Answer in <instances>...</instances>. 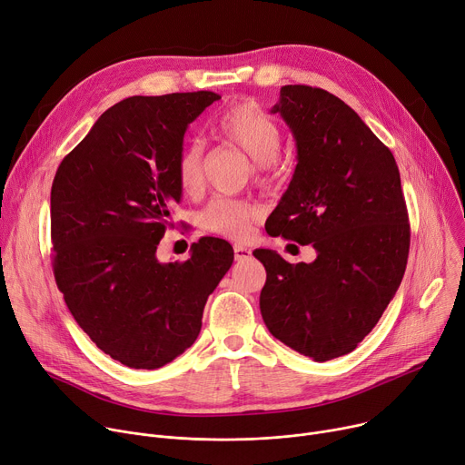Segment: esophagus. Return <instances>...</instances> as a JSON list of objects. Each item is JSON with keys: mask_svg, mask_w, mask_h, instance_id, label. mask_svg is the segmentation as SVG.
<instances>
[{"mask_svg": "<svg viewBox=\"0 0 465 465\" xmlns=\"http://www.w3.org/2000/svg\"><path fill=\"white\" fill-rule=\"evenodd\" d=\"M234 259L236 261H249L252 259V249L245 247V245H234Z\"/></svg>", "mask_w": 465, "mask_h": 465, "instance_id": "1", "label": "esophagus"}]
</instances>
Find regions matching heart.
<instances>
[{"mask_svg": "<svg viewBox=\"0 0 465 465\" xmlns=\"http://www.w3.org/2000/svg\"><path fill=\"white\" fill-rule=\"evenodd\" d=\"M213 130L220 137L234 143L257 163L262 178L275 171V160L281 151V130L277 123L253 100L231 104L213 123ZM176 181L186 195L199 193L203 186V145L199 141L181 153L176 162ZM261 208L245 199L216 197L208 203L203 212L204 229L242 240L259 220Z\"/></svg>", "mask_w": 465, "mask_h": 465, "instance_id": "heart-1", "label": "heart"}]
</instances>
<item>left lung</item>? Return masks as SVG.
Returning a JSON list of instances; mask_svg holds the SVG:
<instances>
[{"label":"left lung","mask_w":465,"mask_h":465,"mask_svg":"<svg viewBox=\"0 0 465 465\" xmlns=\"http://www.w3.org/2000/svg\"><path fill=\"white\" fill-rule=\"evenodd\" d=\"M272 114L289 124L298 163L266 231L311 243L316 259L291 264L255 249L266 268L261 312L275 339L330 361L372 331L401 287L410 252L401 173L361 117L324 89L284 85Z\"/></svg>","instance_id":"1"}]
</instances>
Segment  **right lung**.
Masks as SVG:
<instances>
[{"label":"right lung","instance_id":"add662e5","mask_svg":"<svg viewBox=\"0 0 465 465\" xmlns=\"http://www.w3.org/2000/svg\"><path fill=\"white\" fill-rule=\"evenodd\" d=\"M222 96H130L112 105L61 162L50 197L54 275L91 341L130 369H160L190 348L208 296L229 272L227 240L204 236L184 262L156 249L181 203L184 134Z\"/></svg>","mask_w":465,"mask_h":465}]
</instances>
